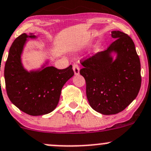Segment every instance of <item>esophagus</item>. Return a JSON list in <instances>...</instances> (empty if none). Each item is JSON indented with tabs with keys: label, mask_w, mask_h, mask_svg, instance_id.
I'll return each instance as SVG.
<instances>
[{
	"label": "esophagus",
	"mask_w": 151,
	"mask_h": 151,
	"mask_svg": "<svg viewBox=\"0 0 151 151\" xmlns=\"http://www.w3.org/2000/svg\"><path fill=\"white\" fill-rule=\"evenodd\" d=\"M73 70H74V74H75L76 75H78V74H80V67H79L78 64L74 63V64L73 65Z\"/></svg>",
	"instance_id": "1"
}]
</instances>
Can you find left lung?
<instances>
[{"label": "left lung", "mask_w": 151, "mask_h": 151, "mask_svg": "<svg viewBox=\"0 0 151 151\" xmlns=\"http://www.w3.org/2000/svg\"><path fill=\"white\" fill-rule=\"evenodd\" d=\"M111 37L115 40L106 50L80 62L89 104L104 115L124 110L135 99L141 86L140 61L134 42L120 31H112ZM112 52L117 53L115 60L110 55Z\"/></svg>", "instance_id": "8db88e82"}]
</instances>
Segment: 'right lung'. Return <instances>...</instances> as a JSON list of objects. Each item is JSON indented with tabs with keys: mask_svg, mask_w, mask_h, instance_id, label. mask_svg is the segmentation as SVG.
<instances>
[{
	"mask_svg": "<svg viewBox=\"0 0 151 151\" xmlns=\"http://www.w3.org/2000/svg\"><path fill=\"white\" fill-rule=\"evenodd\" d=\"M28 37H36L24 33L16 38L10 47L4 69L6 93L12 104L23 112L41 116L56 108L61 89L74 73L71 65L63 69L47 66L40 71L25 70L21 54Z\"/></svg>",
	"mask_w": 151,
	"mask_h": 151,
	"instance_id": "add662e5",
	"label": "right lung"
}]
</instances>
